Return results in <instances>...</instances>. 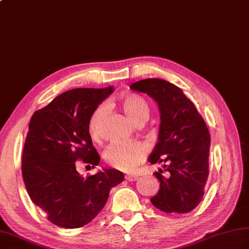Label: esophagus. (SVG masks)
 <instances>
[{"mask_svg":"<svg viewBox=\"0 0 249 249\" xmlns=\"http://www.w3.org/2000/svg\"><path fill=\"white\" fill-rule=\"evenodd\" d=\"M139 178L138 177H136V176H129V174H126L125 176V179L126 181H128V182H135V181H137V179H138Z\"/></svg>","mask_w":249,"mask_h":249,"instance_id":"esophagus-1","label":"esophagus"}]
</instances>
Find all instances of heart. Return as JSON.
<instances>
[{
    "mask_svg": "<svg viewBox=\"0 0 249 249\" xmlns=\"http://www.w3.org/2000/svg\"><path fill=\"white\" fill-rule=\"evenodd\" d=\"M122 108L126 115L139 125L145 123L150 116V107L146 100L138 94L130 93L122 97ZM108 105L103 104L94 110L89 122V133L93 139H98L103 120L108 112ZM146 147L137 142L112 143L106 150L104 157L108 165L122 171H131L144 160Z\"/></svg>",
    "mask_w": 249,
    "mask_h": 249,
    "instance_id": "obj_1",
    "label": "heart"
}]
</instances>
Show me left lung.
I'll use <instances>...</instances> for the list:
<instances>
[{"label":"left lung","mask_w":249,"mask_h":249,"mask_svg":"<svg viewBox=\"0 0 249 249\" xmlns=\"http://www.w3.org/2000/svg\"><path fill=\"white\" fill-rule=\"evenodd\" d=\"M155 100L160 112L158 142L149 161L163 165L154 176L160 182L152 204L166 213H187L204 195L209 177L211 137L202 116L179 88L162 79H143L129 87Z\"/></svg>","instance_id":"obj_1"}]
</instances>
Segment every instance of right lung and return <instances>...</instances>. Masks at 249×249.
I'll return each mask as SVG.
<instances>
[{"mask_svg":"<svg viewBox=\"0 0 249 249\" xmlns=\"http://www.w3.org/2000/svg\"><path fill=\"white\" fill-rule=\"evenodd\" d=\"M113 88L73 89L32 115L22 154V177L33 203L62 228H80L96 217L124 174L104 169L84 178L76 169L100 157L92 144L89 122ZM87 166V167H88Z\"/></svg>","mask_w":249,"mask_h":249,"instance_id":"obj_1","label":"right lung"}]
</instances>
